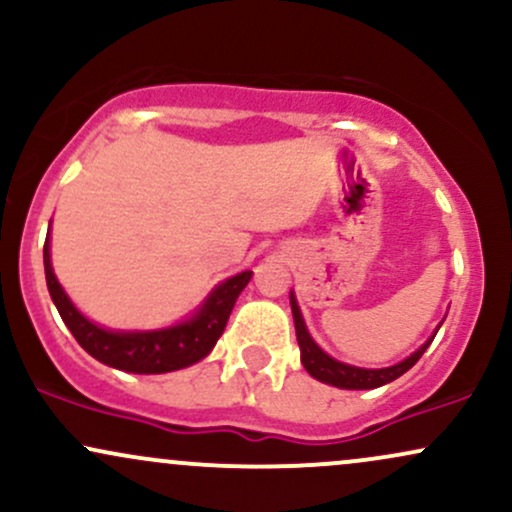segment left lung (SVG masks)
<instances>
[{"label":"left lung","mask_w":512,"mask_h":512,"mask_svg":"<svg viewBox=\"0 0 512 512\" xmlns=\"http://www.w3.org/2000/svg\"><path fill=\"white\" fill-rule=\"evenodd\" d=\"M291 313H293V325H296L298 346H301L303 368L308 370L315 380H320V383H325V385L339 387V390H375V387H383L387 383H392V380H397L399 375L407 373V370L414 366L421 356H424V351L431 346L433 337H436L440 325H443V322H440V325L436 327V332H433L431 337H428L426 342L414 351V354L404 358V361L395 363V366L358 368V366H349V363L337 361V358H332L327 351H322L320 346L315 344V339L310 337L308 327H305L303 313H301V308H298L296 293L293 291H291Z\"/></svg>","instance_id":"8db88e82"}]
</instances>
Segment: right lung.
I'll return each instance as SVG.
<instances>
[{
  "mask_svg": "<svg viewBox=\"0 0 512 512\" xmlns=\"http://www.w3.org/2000/svg\"><path fill=\"white\" fill-rule=\"evenodd\" d=\"M43 264L52 303H55L57 313L69 327V332L74 334L76 342L81 344V349L105 366L139 375L170 373V370L187 368L209 356L223 330H226V322L240 291L252 279L250 269L228 276L226 281H221L209 291V296L204 298L195 313L170 327H161V330H108V327L88 320L57 281L50 257V231L45 238Z\"/></svg>",
  "mask_w": 512,
  "mask_h": 512,
  "instance_id": "add662e5",
  "label": "right lung"
}]
</instances>
